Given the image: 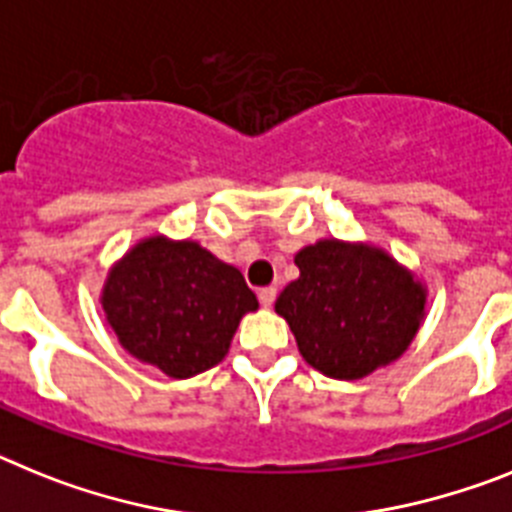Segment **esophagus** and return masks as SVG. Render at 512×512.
Returning <instances> with one entry per match:
<instances>
[{"mask_svg": "<svg viewBox=\"0 0 512 512\" xmlns=\"http://www.w3.org/2000/svg\"><path fill=\"white\" fill-rule=\"evenodd\" d=\"M275 288L273 286H265V288H260V291H257V299H260V304L265 306V309H270V306H273V301H275Z\"/></svg>", "mask_w": 512, "mask_h": 512, "instance_id": "1", "label": "esophagus"}]
</instances>
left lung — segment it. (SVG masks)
Masks as SVG:
<instances>
[{"label":"left lung","mask_w":512,"mask_h":512,"mask_svg":"<svg viewBox=\"0 0 512 512\" xmlns=\"http://www.w3.org/2000/svg\"><path fill=\"white\" fill-rule=\"evenodd\" d=\"M299 281L275 311L291 324L304 361L332 379H363L407 350L420 327L425 293L373 247L324 239L296 255Z\"/></svg>","instance_id":"left-lung-1"}]
</instances>
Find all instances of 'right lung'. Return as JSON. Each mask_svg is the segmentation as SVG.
Returning <instances> with one entry per match:
<instances>
[{
  "label": "right lung",
  "instance_id": "obj_1",
  "mask_svg": "<svg viewBox=\"0 0 512 512\" xmlns=\"http://www.w3.org/2000/svg\"><path fill=\"white\" fill-rule=\"evenodd\" d=\"M102 309L128 353L188 379L224 358L257 296L237 268L195 242L151 237L110 270Z\"/></svg>",
  "mask_w": 512,
  "mask_h": 512
}]
</instances>
